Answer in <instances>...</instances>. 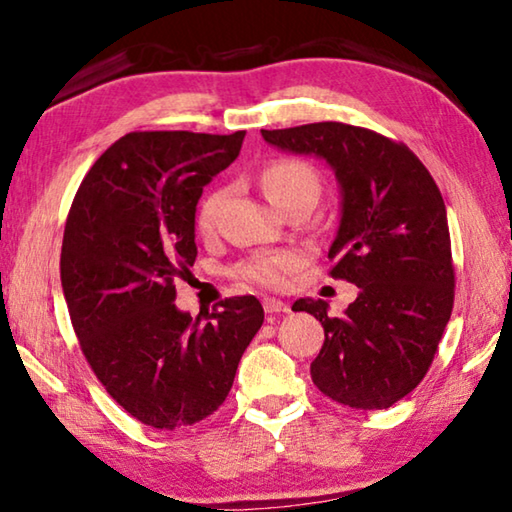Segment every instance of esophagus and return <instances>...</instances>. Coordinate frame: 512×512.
I'll list each match as a JSON object with an SVG mask.
<instances>
[{"mask_svg": "<svg viewBox=\"0 0 512 512\" xmlns=\"http://www.w3.org/2000/svg\"><path fill=\"white\" fill-rule=\"evenodd\" d=\"M262 305H264V312L266 314L289 312V303H282V300H278V298H264Z\"/></svg>", "mask_w": 512, "mask_h": 512, "instance_id": "obj_1", "label": "esophagus"}]
</instances>
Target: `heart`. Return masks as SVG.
Segmentation results:
<instances>
[{"label": "heart", "mask_w": 512, "mask_h": 512, "mask_svg": "<svg viewBox=\"0 0 512 512\" xmlns=\"http://www.w3.org/2000/svg\"><path fill=\"white\" fill-rule=\"evenodd\" d=\"M262 191L269 198L275 209H282L289 202L319 196V177L314 170L298 159H278L262 173ZM223 205V191H214L200 205L198 227L202 232H209L216 223L218 209ZM300 253L296 250H273L246 259L237 266V275L241 280L255 282L259 287L275 289L287 280V275L298 269Z\"/></svg>", "instance_id": "1"}]
</instances>
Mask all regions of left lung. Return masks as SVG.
<instances>
[{"label": "left lung", "instance_id": "obj_1", "mask_svg": "<svg viewBox=\"0 0 512 512\" xmlns=\"http://www.w3.org/2000/svg\"><path fill=\"white\" fill-rule=\"evenodd\" d=\"M262 136L326 161L342 196L330 275L360 294L344 316H328L326 300L291 307L326 332L310 367L314 385L348 408H389L424 380L451 319L456 275L442 193L408 145L371 129L312 123Z\"/></svg>", "mask_w": 512, "mask_h": 512}]
</instances>
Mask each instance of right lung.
<instances>
[{"label":"right lung","mask_w":512,"mask_h":512,"mask_svg":"<svg viewBox=\"0 0 512 512\" xmlns=\"http://www.w3.org/2000/svg\"><path fill=\"white\" fill-rule=\"evenodd\" d=\"M246 132H132L88 170L72 200L61 285L72 328L111 399L175 431L212 415L264 323L255 296L193 319L175 280L193 266L202 186L239 157Z\"/></svg>","instance_id":"1"}]
</instances>
